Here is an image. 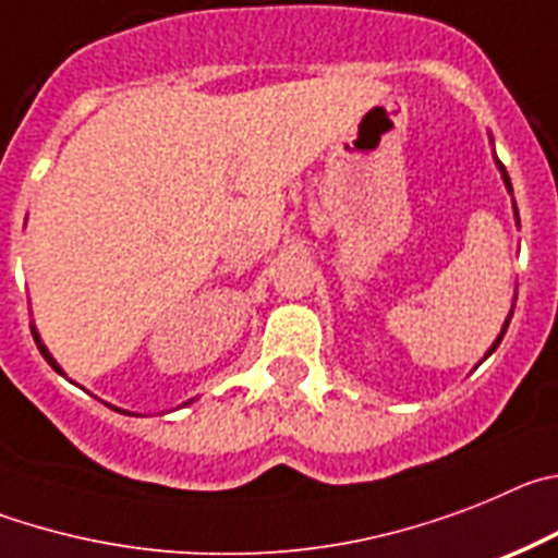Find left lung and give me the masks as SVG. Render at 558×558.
Listing matches in <instances>:
<instances>
[{"label": "left lung", "instance_id": "1", "mask_svg": "<svg viewBox=\"0 0 558 558\" xmlns=\"http://www.w3.org/2000/svg\"><path fill=\"white\" fill-rule=\"evenodd\" d=\"M498 169H500V174H504L506 189H509V192H511V180H509V174H506V169H504V163H500V160H498ZM514 217H517V208H514ZM517 225H520V217H517ZM509 319H511V314H509ZM509 319H506V325H504V333H506V328H509ZM504 333H500L498 339H495V344H492V348H489V353H495V348H498V344H500ZM489 353H486V355H489Z\"/></svg>", "mask_w": 558, "mask_h": 558}]
</instances>
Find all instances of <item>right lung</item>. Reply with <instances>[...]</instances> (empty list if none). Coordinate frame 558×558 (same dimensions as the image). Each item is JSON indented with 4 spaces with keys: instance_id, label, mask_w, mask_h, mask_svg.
Masks as SVG:
<instances>
[{
    "instance_id": "add662e5",
    "label": "right lung",
    "mask_w": 558,
    "mask_h": 558,
    "mask_svg": "<svg viewBox=\"0 0 558 558\" xmlns=\"http://www.w3.org/2000/svg\"><path fill=\"white\" fill-rule=\"evenodd\" d=\"M29 328H33V336H35V344H38V350H41V355H44V359H47V361H49V366H52L54 373H60V375H63V369H60V366H58V361H54V359H52V355H49V350H47V348H44V344H41V336H38V330H35V325H29ZM117 411H119V409H117Z\"/></svg>"
}]
</instances>
